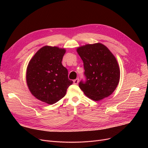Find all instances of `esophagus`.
I'll return each instance as SVG.
<instances>
[{
  "label": "esophagus",
  "instance_id": "esophagus-1",
  "mask_svg": "<svg viewBox=\"0 0 148 148\" xmlns=\"http://www.w3.org/2000/svg\"><path fill=\"white\" fill-rule=\"evenodd\" d=\"M73 82H74V84H75V85H77V84H78V83H79V79H76L74 80Z\"/></svg>",
  "mask_w": 148,
  "mask_h": 148
}]
</instances>
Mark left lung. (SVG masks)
I'll return each instance as SVG.
<instances>
[{"label": "left lung", "mask_w": 148, "mask_h": 148, "mask_svg": "<svg viewBox=\"0 0 148 148\" xmlns=\"http://www.w3.org/2000/svg\"><path fill=\"white\" fill-rule=\"evenodd\" d=\"M76 50L83 61L86 76V82H80V88L88 98L96 101L111 95L120 80V68L116 57L101 43L80 46Z\"/></svg>", "instance_id": "left-lung-1"}]
</instances>
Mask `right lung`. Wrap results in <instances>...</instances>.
I'll list each match as a JSON object with an SVG mask.
<instances>
[{
    "mask_svg": "<svg viewBox=\"0 0 148 148\" xmlns=\"http://www.w3.org/2000/svg\"><path fill=\"white\" fill-rule=\"evenodd\" d=\"M65 49L46 45L38 50L28 63L26 83L37 99L53 104L63 98L73 84L61 61Z\"/></svg>",
    "mask_w": 148,
    "mask_h": 148,
    "instance_id": "right-lung-1",
    "label": "right lung"
}]
</instances>
